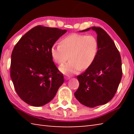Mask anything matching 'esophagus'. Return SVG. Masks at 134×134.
Wrapping results in <instances>:
<instances>
[{"label": "esophagus", "instance_id": "esophagus-1", "mask_svg": "<svg viewBox=\"0 0 134 134\" xmlns=\"http://www.w3.org/2000/svg\"><path fill=\"white\" fill-rule=\"evenodd\" d=\"M64 79H65V80H69V79H70V77L68 76H65V77H64Z\"/></svg>", "mask_w": 134, "mask_h": 134}]
</instances>
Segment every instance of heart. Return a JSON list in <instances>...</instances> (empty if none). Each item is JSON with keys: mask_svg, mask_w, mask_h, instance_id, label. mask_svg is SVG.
<instances>
[{"mask_svg": "<svg viewBox=\"0 0 134 134\" xmlns=\"http://www.w3.org/2000/svg\"><path fill=\"white\" fill-rule=\"evenodd\" d=\"M99 43L94 35L74 33L63 38L60 44L53 45L51 54L59 64L66 62L69 55V62L61 65L59 70L70 75L89 67L96 58Z\"/></svg>", "mask_w": 134, "mask_h": 134, "instance_id": "obj_1", "label": "heart"}]
</instances>
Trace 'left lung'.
<instances>
[{
  "instance_id": "obj_1",
  "label": "left lung",
  "mask_w": 134,
  "mask_h": 134,
  "mask_svg": "<svg viewBox=\"0 0 134 134\" xmlns=\"http://www.w3.org/2000/svg\"><path fill=\"white\" fill-rule=\"evenodd\" d=\"M90 29L97 34L98 52L92 65L77 77L79 87L74 96L82 105L94 108L115 96L122 79V62L114 42L102 28L93 26L80 32Z\"/></svg>"
}]
</instances>
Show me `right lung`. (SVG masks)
<instances>
[{
	"label": "right lung",
	"mask_w": 134,
	"mask_h": 134,
	"mask_svg": "<svg viewBox=\"0 0 134 134\" xmlns=\"http://www.w3.org/2000/svg\"><path fill=\"white\" fill-rule=\"evenodd\" d=\"M67 30L38 25L25 34L11 55L10 77L18 96L33 106L49 102L64 83L51 48Z\"/></svg>",
	"instance_id": "right-lung-1"
}]
</instances>
